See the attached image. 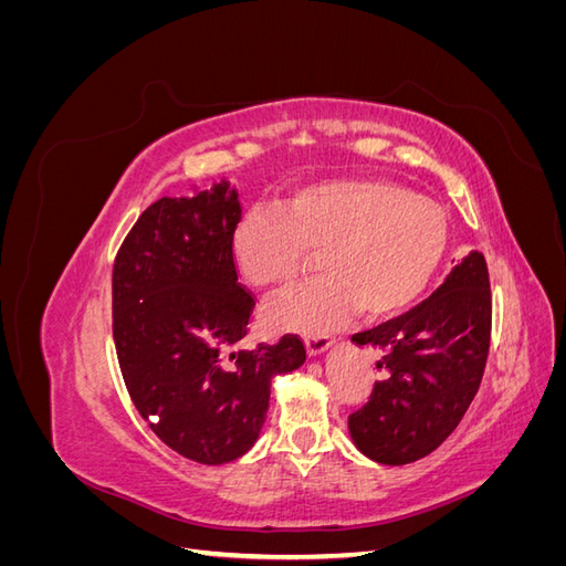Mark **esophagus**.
Segmentation results:
<instances>
[{
	"label": "esophagus",
	"instance_id": "esophagus-1",
	"mask_svg": "<svg viewBox=\"0 0 566 566\" xmlns=\"http://www.w3.org/2000/svg\"><path fill=\"white\" fill-rule=\"evenodd\" d=\"M304 345H306V352H310V356H316V354H323L325 349L331 347V339L323 337V335H314V337H306Z\"/></svg>",
	"mask_w": 566,
	"mask_h": 566
}]
</instances>
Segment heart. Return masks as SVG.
Segmentation results:
<instances>
[{
    "label": "heart",
    "instance_id": "obj_1",
    "mask_svg": "<svg viewBox=\"0 0 566 566\" xmlns=\"http://www.w3.org/2000/svg\"><path fill=\"white\" fill-rule=\"evenodd\" d=\"M449 248L437 202L387 181H333L290 196L281 214L254 212L233 238L245 281L281 295L310 276L323 281L266 312L279 331L325 333L356 310L368 321L403 314L432 283Z\"/></svg>",
    "mask_w": 566,
    "mask_h": 566
}]
</instances>
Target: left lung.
<instances>
[{
	"label": "left lung",
	"mask_w": 566,
	"mask_h": 566,
	"mask_svg": "<svg viewBox=\"0 0 566 566\" xmlns=\"http://www.w3.org/2000/svg\"><path fill=\"white\" fill-rule=\"evenodd\" d=\"M491 314L489 266L482 252H472L416 310L352 335L380 352L385 370L349 416L356 447L382 465H406L439 449L482 385Z\"/></svg>",
	"instance_id": "left-lung-1"
}]
</instances>
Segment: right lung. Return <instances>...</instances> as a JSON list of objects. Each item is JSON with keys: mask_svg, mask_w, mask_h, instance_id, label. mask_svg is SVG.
<instances>
[{"mask_svg": "<svg viewBox=\"0 0 566 566\" xmlns=\"http://www.w3.org/2000/svg\"><path fill=\"white\" fill-rule=\"evenodd\" d=\"M241 212L229 184L160 198L136 219L113 264V339L129 397L169 449L202 465L252 449L271 378L306 358L293 333L233 352L254 310L233 254Z\"/></svg>", "mask_w": 566, "mask_h": 566, "instance_id": "1", "label": "right lung"}]
</instances>
